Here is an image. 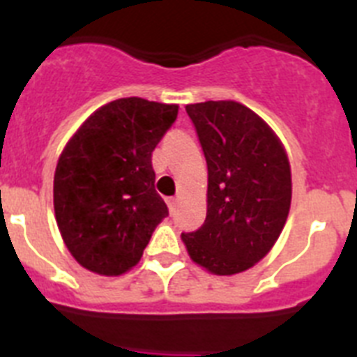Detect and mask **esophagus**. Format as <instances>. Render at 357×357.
Listing matches in <instances>:
<instances>
[{
    "instance_id": "obj_1",
    "label": "esophagus",
    "mask_w": 357,
    "mask_h": 357,
    "mask_svg": "<svg viewBox=\"0 0 357 357\" xmlns=\"http://www.w3.org/2000/svg\"><path fill=\"white\" fill-rule=\"evenodd\" d=\"M166 204H168V207H169V213H175V209H176V198H168V200H166Z\"/></svg>"
}]
</instances>
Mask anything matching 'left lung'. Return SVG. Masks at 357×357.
<instances>
[{"mask_svg": "<svg viewBox=\"0 0 357 357\" xmlns=\"http://www.w3.org/2000/svg\"><path fill=\"white\" fill-rule=\"evenodd\" d=\"M207 160V216L182 232L189 257L214 275H234L272 250L291 206L286 150L254 110L232 100L185 105Z\"/></svg>", "mask_w": 357, "mask_h": 357, "instance_id": "8db88e82", "label": "left lung"}]
</instances>
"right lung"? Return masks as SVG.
Returning <instances> with one entry per match:
<instances>
[{"label":"right lung","mask_w":357,"mask_h":357,"mask_svg":"<svg viewBox=\"0 0 357 357\" xmlns=\"http://www.w3.org/2000/svg\"><path fill=\"white\" fill-rule=\"evenodd\" d=\"M178 105L119 98L73 134L56 162L53 207L78 264L114 277L139 263L168 207L155 191L151 151Z\"/></svg>","instance_id":"obj_1"}]
</instances>
